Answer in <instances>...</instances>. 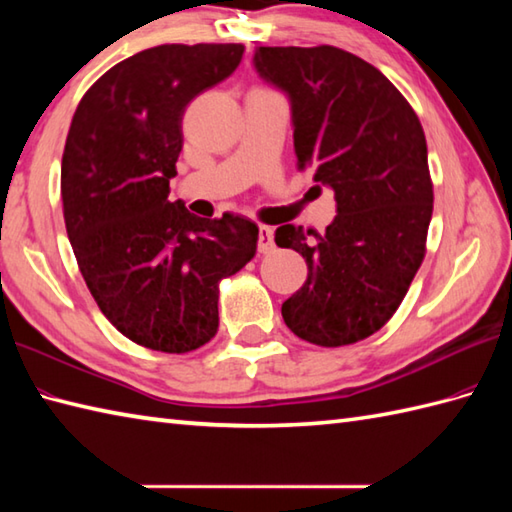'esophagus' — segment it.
Segmentation results:
<instances>
[{
  "label": "esophagus",
  "instance_id": "obj_1",
  "mask_svg": "<svg viewBox=\"0 0 512 512\" xmlns=\"http://www.w3.org/2000/svg\"><path fill=\"white\" fill-rule=\"evenodd\" d=\"M275 246V233L270 226H259V250L262 253H268Z\"/></svg>",
  "mask_w": 512,
  "mask_h": 512
}]
</instances>
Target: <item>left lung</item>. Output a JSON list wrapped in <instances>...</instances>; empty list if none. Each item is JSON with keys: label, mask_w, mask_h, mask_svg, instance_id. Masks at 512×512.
Returning <instances> with one entry per match:
<instances>
[{"label": "left lung", "mask_w": 512, "mask_h": 512, "mask_svg": "<svg viewBox=\"0 0 512 512\" xmlns=\"http://www.w3.org/2000/svg\"><path fill=\"white\" fill-rule=\"evenodd\" d=\"M253 65L288 96L299 169L312 165L336 200L325 235L275 231L308 264L281 317L314 345L363 341L398 310L424 259L433 184L422 125L383 72L341 48L262 46Z\"/></svg>", "instance_id": "left-lung-1"}]
</instances>
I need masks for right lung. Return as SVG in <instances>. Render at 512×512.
Listing matches in <instances>:
<instances>
[{
	"label": "right lung",
	"instance_id": "right-lung-1",
	"mask_svg": "<svg viewBox=\"0 0 512 512\" xmlns=\"http://www.w3.org/2000/svg\"><path fill=\"white\" fill-rule=\"evenodd\" d=\"M242 43H167L107 70L76 107L61 162V200L76 264L114 328L149 350L209 343L220 281L257 250L244 215L206 220L169 200L182 114L242 61Z\"/></svg>",
	"mask_w": 512,
	"mask_h": 512
}]
</instances>
